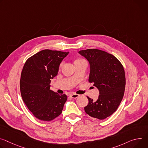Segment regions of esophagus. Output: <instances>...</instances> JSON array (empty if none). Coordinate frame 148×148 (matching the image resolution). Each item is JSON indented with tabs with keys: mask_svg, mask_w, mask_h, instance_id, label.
<instances>
[{
	"mask_svg": "<svg viewBox=\"0 0 148 148\" xmlns=\"http://www.w3.org/2000/svg\"><path fill=\"white\" fill-rule=\"evenodd\" d=\"M70 97L72 99H77L79 97V95H77V94H71V95H70Z\"/></svg>",
	"mask_w": 148,
	"mask_h": 148,
	"instance_id": "34e87169",
	"label": "esophagus"
}]
</instances>
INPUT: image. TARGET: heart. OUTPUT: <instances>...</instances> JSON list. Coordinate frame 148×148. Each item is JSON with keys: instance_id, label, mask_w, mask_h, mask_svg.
<instances>
[{"instance_id": "heart-1", "label": "heart", "mask_w": 148, "mask_h": 148, "mask_svg": "<svg viewBox=\"0 0 148 148\" xmlns=\"http://www.w3.org/2000/svg\"><path fill=\"white\" fill-rule=\"evenodd\" d=\"M84 61L83 60H82V59H77V60H75L74 61V64L75 63H77V62H80V61Z\"/></svg>"}]
</instances>
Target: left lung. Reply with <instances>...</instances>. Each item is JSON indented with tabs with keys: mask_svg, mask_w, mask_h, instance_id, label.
Returning <instances> with one entry per match:
<instances>
[{
	"mask_svg": "<svg viewBox=\"0 0 148 148\" xmlns=\"http://www.w3.org/2000/svg\"><path fill=\"white\" fill-rule=\"evenodd\" d=\"M90 64L88 82L99 89L96 101L87 97L88 104L84 107L90 116L103 120L117 109L125 90L126 78L123 66L110 53L97 49L78 51Z\"/></svg>",
	"mask_w": 148,
	"mask_h": 148,
	"instance_id": "1",
	"label": "left lung"
}]
</instances>
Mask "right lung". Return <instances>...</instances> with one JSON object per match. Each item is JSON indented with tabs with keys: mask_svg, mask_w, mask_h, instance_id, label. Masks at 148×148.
Here are the masks:
<instances>
[{
	"mask_svg": "<svg viewBox=\"0 0 148 148\" xmlns=\"http://www.w3.org/2000/svg\"><path fill=\"white\" fill-rule=\"evenodd\" d=\"M69 53L44 49L28 58L24 64L20 79L22 98L28 109L39 120L50 121L62 113L67 96L51 90L50 83Z\"/></svg>",
	"mask_w": 148,
	"mask_h": 148,
	"instance_id": "right-lung-1",
	"label": "right lung"
}]
</instances>
